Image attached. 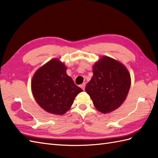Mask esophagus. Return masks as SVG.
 <instances>
[{"label":"esophagus","mask_w":158,"mask_h":158,"mask_svg":"<svg viewBox=\"0 0 158 158\" xmlns=\"http://www.w3.org/2000/svg\"><path fill=\"white\" fill-rule=\"evenodd\" d=\"M85 86H86V83H82L81 85H80V87H81L82 89L83 90H85Z\"/></svg>","instance_id":"1"}]
</instances>
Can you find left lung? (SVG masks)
I'll use <instances>...</instances> for the list:
<instances>
[{
    "label": "left lung",
    "mask_w": 158,
    "mask_h": 158,
    "mask_svg": "<svg viewBox=\"0 0 158 158\" xmlns=\"http://www.w3.org/2000/svg\"><path fill=\"white\" fill-rule=\"evenodd\" d=\"M93 76L86 92L94 107L103 114L116 110L125 101L131 87V75L121 63L103 56L94 64Z\"/></svg>",
    "instance_id": "1"
}]
</instances>
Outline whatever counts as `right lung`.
<instances>
[{"mask_svg": "<svg viewBox=\"0 0 158 158\" xmlns=\"http://www.w3.org/2000/svg\"><path fill=\"white\" fill-rule=\"evenodd\" d=\"M67 68L53 59L35 72L31 87L37 103L46 111L63 115L71 107L77 94L82 89L67 75Z\"/></svg>", "mask_w": 158, "mask_h": 158, "instance_id": "add662e5", "label": "right lung"}]
</instances>
